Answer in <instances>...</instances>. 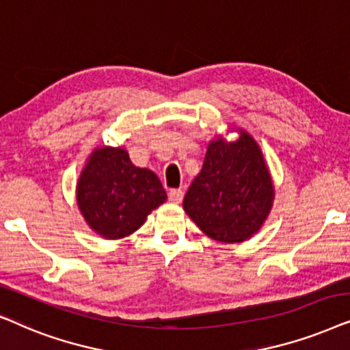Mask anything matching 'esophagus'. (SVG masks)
Listing matches in <instances>:
<instances>
[{
    "instance_id": "1",
    "label": "esophagus",
    "mask_w": 350,
    "mask_h": 350,
    "mask_svg": "<svg viewBox=\"0 0 350 350\" xmlns=\"http://www.w3.org/2000/svg\"><path fill=\"white\" fill-rule=\"evenodd\" d=\"M167 198H170V202L172 203H180L184 198V192L180 189H171L170 192H167Z\"/></svg>"
}]
</instances>
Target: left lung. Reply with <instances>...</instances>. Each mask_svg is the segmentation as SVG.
I'll return each instance as SVG.
<instances>
[{"instance_id":"obj_1","label":"left lung","mask_w":350,"mask_h":350,"mask_svg":"<svg viewBox=\"0 0 350 350\" xmlns=\"http://www.w3.org/2000/svg\"><path fill=\"white\" fill-rule=\"evenodd\" d=\"M209 142L202 171L184 197V211L209 239L240 243L258 232L273 203V184L253 136Z\"/></svg>"}]
</instances>
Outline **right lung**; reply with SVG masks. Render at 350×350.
I'll use <instances>...</instances> for the list:
<instances>
[{"label":"right lung","mask_w":350,"mask_h":350,"mask_svg":"<svg viewBox=\"0 0 350 350\" xmlns=\"http://www.w3.org/2000/svg\"><path fill=\"white\" fill-rule=\"evenodd\" d=\"M165 202L166 192L155 172L134 166L123 147H97L77 184L83 217L107 240L131 235Z\"/></svg>","instance_id":"right-lung-1"}]
</instances>
